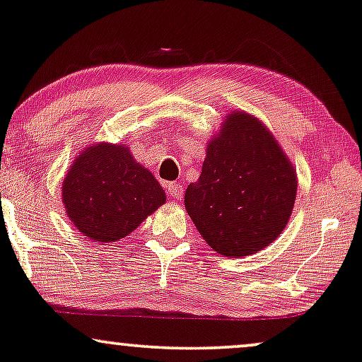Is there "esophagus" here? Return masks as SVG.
I'll list each match as a JSON object with an SVG mask.
<instances>
[{
    "mask_svg": "<svg viewBox=\"0 0 362 362\" xmlns=\"http://www.w3.org/2000/svg\"><path fill=\"white\" fill-rule=\"evenodd\" d=\"M167 192L170 194L173 199H182V195H184V189H182L180 184H175V182H170V184H167Z\"/></svg>",
    "mask_w": 362,
    "mask_h": 362,
    "instance_id": "esophagus-1",
    "label": "esophagus"
}]
</instances>
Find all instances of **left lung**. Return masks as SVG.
Here are the masks:
<instances>
[{"instance_id": "obj_1", "label": "left lung", "mask_w": 362, "mask_h": 362, "mask_svg": "<svg viewBox=\"0 0 362 362\" xmlns=\"http://www.w3.org/2000/svg\"><path fill=\"white\" fill-rule=\"evenodd\" d=\"M296 170L257 118L230 113L210 141L185 209L215 252L242 257L276 240L296 202Z\"/></svg>"}]
</instances>
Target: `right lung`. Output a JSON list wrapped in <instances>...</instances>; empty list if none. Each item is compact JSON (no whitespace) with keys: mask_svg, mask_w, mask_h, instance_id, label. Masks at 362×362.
Here are the masks:
<instances>
[{"mask_svg":"<svg viewBox=\"0 0 362 362\" xmlns=\"http://www.w3.org/2000/svg\"><path fill=\"white\" fill-rule=\"evenodd\" d=\"M63 202L76 230L95 242L134 232L165 204V192L122 145L98 144L75 160L63 180Z\"/></svg>","mask_w":362,"mask_h":362,"instance_id":"obj_1","label":"right lung"}]
</instances>
